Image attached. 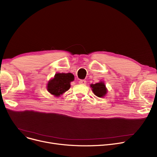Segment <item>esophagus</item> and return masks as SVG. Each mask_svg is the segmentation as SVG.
<instances>
[{
    "mask_svg": "<svg viewBox=\"0 0 157 157\" xmlns=\"http://www.w3.org/2000/svg\"><path fill=\"white\" fill-rule=\"evenodd\" d=\"M79 84H82V85H86V81L84 79H81L79 81Z\"/></svg>",
    "mask_w": 157,
    "mask_h": 157,
    "instance_id": "1",
    "label": "esophagus"
}]
</instances>
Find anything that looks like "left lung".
Segmentation results:
<instances>
[{"label": "left lung", "mask_w": 157, "mask_h": 157, "mask_svg": "<svg viewBox=\"0 0 157 157\" xmlns=\"http://www.w3.org/2000/svg\"><path fill=\"white\" fill-rule=\"evenodd\" d=\"M90 87L92 88L94 94L98 97H104L108 92V89H107L104 81H100L95 84H91Z\"/></svg>", "instance_id": "1"}]
</instances>
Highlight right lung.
Masks as SVG:
<instances>
[{"mask_svg": "<svg viewBox=\"0 0 157 157\" xmlns=\"http://www.w3.org/2000/svg\"><path fill=\"white\" fill-rule=\"evenodd\" d=\"M74 80L72 73H56L53 78L48 81L47 90L49 94L59 97L71 88V82Z\"/></svg>", "mask_w": 157, "mask_h": 157, "instance_id": "add662e5", "label": "right lung"}]
</instances>
